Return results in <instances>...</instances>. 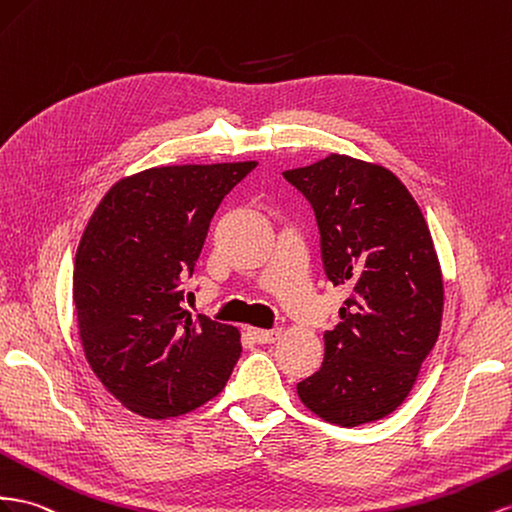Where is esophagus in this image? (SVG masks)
<instances>
[{
  "label": "esophagus",
  "mask_w": 512,
  "mask_h": 512,
  "mask_svg": "<svg viewBox=\"0 0 512 512\" xmlns=\"http://www.w3.org/2000/svg\"><path fill=\"white\" fill-rule=\"evenodd\" d=\"M250 336L258 344H271L275 340H280L282 329H250Z\"/></svg>",
  "instance_id": "34e87169"
}]
</instances>
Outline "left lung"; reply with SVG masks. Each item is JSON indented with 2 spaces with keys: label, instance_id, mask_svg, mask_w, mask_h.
Masks as SVG:
<instances>
[{
  "label": "left lung",
  "instance_id": "left-lung-1",
  "mask_svg": "<svg viewBox=\"0 0 512 512\" xmlns=\"http://www.w3.org/2000/svg\"><path fill=\"white\" fill-rule=\"evenodd\" d=\"M284 178L312 204L329 282L351 288L321 370L297 394L331 424L381 420L409 396L441 329L444 280L426 219L377 163L331 153Z\"/></svg>",
  "mask_w": 512,
  "mask_h": 512
}]
</instances>
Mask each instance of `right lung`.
Masks as SVG:
<instances>
[{"instance_id": "add662e5", "label": "right lung", "mask_w": 512, "mask_h": 512, "mask_svg": "<svg viewBox=\"0 0 512 512\" xmlns=\"http://www.w3.org/2000/svg\"><path fill=\"white\" fill-rule=\"evenodd\" d=\"M256 161L161 165L124 176L96 206L73 271L79 340L92 372L133 413L170 420L224 390L237 327L181 308L219 202Z\"/></svg>"}]
</instances>
